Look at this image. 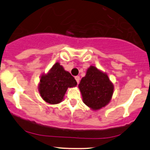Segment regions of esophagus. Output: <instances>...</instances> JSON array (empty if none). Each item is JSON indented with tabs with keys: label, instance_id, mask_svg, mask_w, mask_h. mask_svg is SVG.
<instances>
[{
	"label": "esophagus",
	"instance_id": "esophagus-1",
	"mask_svg": "<svg viewBox=\"0 0 150 150\" xmlns=\"http://www.w3.org/2000/svg\"><path fill=\"white\" fill-rule=\"evenodd\" d=\"M75 80H76V82H77V84H78L79 82H80V77H79V76H75Z\"/></svg>",
	"mask_w": 150,
	"mask_h": 150
}]
</instances>
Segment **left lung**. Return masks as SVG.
<instances>
[{
    "mask_svg": "<svg viewBox=\"0 0 150 150\" xmlns=\"http://www.w3.org/2000/svg\"><path fill=\"white\" fill-rule=\"evenodd\" d=\"M78 87L83 102L94 111L101 109L110 102L114 89L107 74L92 65L87 69Z\"/></svg>",
    "mask_w": 150,
    "mask_h": 150,
    "instance_id": "1",
    "label": "left lung"
}]
</instances>
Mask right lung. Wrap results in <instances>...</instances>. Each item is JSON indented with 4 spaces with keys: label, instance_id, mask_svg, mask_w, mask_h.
<instances>
[{
    "label": "right lung",
    "instance_id": "add662e5",
    "mask_svg": "<svg viewBox=\"0 0 150 150\" xmlns=\"http://www.w3.org/2000/svg\"><path fill=\"white\" fill-rule=\"evenodd\" d=\"M77 85L75 78L64 70L59 63H55L46 74H42L39 84V92L46 102L59 104L63 100L68 87Z\"/></svg>",
    "mask_w": 150,
    "mask_h": 150
}]
</instances>
